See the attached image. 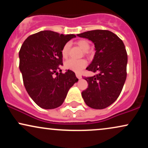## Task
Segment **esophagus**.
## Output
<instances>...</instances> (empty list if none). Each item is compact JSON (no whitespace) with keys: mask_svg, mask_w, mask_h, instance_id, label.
Segmentation results:
<instances>
[{"mask_svg":"<svg viewBox=\"0 0 148 148\" xmlns=\"http://www.w3.org/2000/svg\"><path fill=\"white\" fill-rule=\"evenodd\" d=\"M76 77H77L79 79H81V78H82V76H81V74H79V73H76Z\"/></svg>","mask_w":148,"mask_h":148,"instance_id":"obj_1","label":"esophagus"}]
</instances>
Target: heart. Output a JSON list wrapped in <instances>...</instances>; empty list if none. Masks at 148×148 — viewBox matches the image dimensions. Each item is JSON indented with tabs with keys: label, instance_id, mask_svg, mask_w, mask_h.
I'll list each match as a JSON object with an SVG mask.
<instances>
[{
	"label": "heart",
	"instance_id": "1",
	"mask_svg": "<svg viewBox=\"0 0 148 148\" xmlns=\"http://www.w3.org/2000/svg\"><path fill=\"white\" fill-rule=\"evenodd\" d=\"M77 45L85 53H87V51L90 49L89 42L86 40H81L77 42ZM69 49V44H66L62 49V55L63 58H66L68 55ZM87 66V61L85 59H80V60H75V59H69L67 60L64 63V67L67 69L74 71L75 72H81L85 67Z\"/></svg>",
	"mask_w": 148,
	"mask_h": 148
}]
</instances>
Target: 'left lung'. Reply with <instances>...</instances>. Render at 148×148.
<instances>
[{
  "mask_svg": "<svg viewBox=\"0 0 148 148\" xmlns=\"http://www.w3.org/2000/svg\"><path fill=\"white\" fill-rule=\"evenodd\" d=\"M76 35L94 43L95 54L86 69L98 72L84 78L88 88L82 92V97L90 108L103 109L118 99L125 84L127 64L125 45L109 30H90Z\"/></svg>",
  "mask_w": 148,
  "mask_h": 148,
  "instance_id": "1",
  "label": "left lung"
}]
</instances>
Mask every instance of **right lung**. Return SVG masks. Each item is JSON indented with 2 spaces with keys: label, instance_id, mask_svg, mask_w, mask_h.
<instances>
[{
  "label": "right lung",
  "instance_id": "add662e5",
  "mask_svg": "<svg viewBox=\"0 0 148 148\" xmlns=\"http://www.w3.org/2000/svg\"><path fill=\"white\" fill-rule=\"evenodd\" d=\"M74 37L73 34L43 30L27 37L21 46L18 57L23 84L31 99L42 108L61 106L69 88L79 81L72 70L62 74L60 69L62 49Z\"/></svg>",
  "mask_w": 148,
  "mask_h": 148
}]
</instances>
